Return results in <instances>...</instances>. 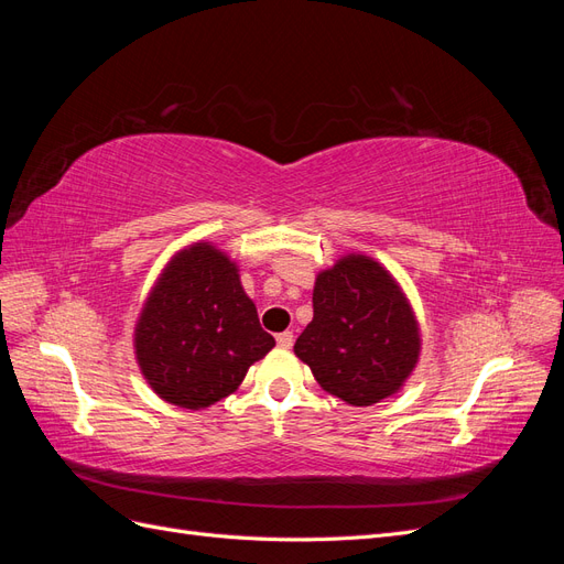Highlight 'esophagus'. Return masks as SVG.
Segmentation results:
<instances>
[{
	"instance_id": "obj_1",
	"label": "esophagus",
	"mask_w": 564,
	"mask_h": 564,
	"mask_svg": "<svg viewBox=\"0 0 564 564\" xmlns=\"http://www.w3.org/2000/svg\"><path fill=\"white\" fill-rule=\"evenodd\" d=\"M278 346H280V348H292V346H294V332H282V334H278Z\"/></svg>"
}]
</instances>
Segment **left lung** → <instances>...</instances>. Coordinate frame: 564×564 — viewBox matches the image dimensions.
Wrapping results in <instances>:
<instances>
[{
  "label": "left lung",
  "instance_id": "1",
  "mask_svg": "<svg viewBox=\"0 0 564 564\" xmlns=\"http://www.w3.org/2000/svg\"><path fill=\"white\" fill-rule=\"evenodd\" d=\"M294 352L329 395L369 406L400 392L421 355V327L398 280L367 253L319 270L313 319Z\"/></svg>",
  "mask_w": 564,
  "mask_h": 564
}]
</instances>
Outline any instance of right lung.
Returning a JSON list of instances; mask_svg holds the SVG:
<instances>
[{"mask_svg":"<svg viewBox=\"0 0 564 564\" xmlns=\"http://www.w3.org/2000/svg\"><path fill=\"white\" fill-rule=\"evenodd\" d=\"M275 346L240 282V265L212 242L176 251L133 327L135 362L155 395L204 409L240 388Z\"/></svg>","mask_w":564,"mask_h":564,"instance_id":"obj_1","label":"right lung"}]
</instances>
